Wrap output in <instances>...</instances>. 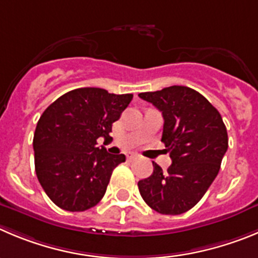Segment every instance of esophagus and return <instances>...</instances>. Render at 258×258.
<instances>
[{
  "label": "esophagus",
  "mask_w": 258,
  "mask_h": 258,
  "mask_svg": "<svg viewBox=\"0 0 258 258\" xmlns=\"http://www.w3.org/2000/svg\"><path fill=\"white\" fill-rule=\"evenodd\" d=\"M137 157H138V155H137V153H129V155L126 156V158L129 160V161H133V160H136Z\"/></svg>",
  "instance_id": "1"
}]
</instances>
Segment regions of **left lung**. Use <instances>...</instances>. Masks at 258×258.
I'll return each mask as SVG.
<instances>
[{
    "mask_svg": "<svg viewBox=\"0 0 258 258\" xmlns=\"http://www.w3.org/2000/svg\"><path fill=\"white\" fill-rule=\"evenodd\" d=\"M138 96L162 112L161 142L172 161L166 172L152 162V175L138 181L139 193L160 214H184L200 202L219 174L228 150L223 117L189 87L171 86Z\"/></svg>",
    "mask_w": 258,
    "mask_h": 258,
    "instance_id": "left-lung-1",
    "label": "left lung"
}]
</instances>
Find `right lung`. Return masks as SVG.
<instances>
[{
	"label": "right lung",
	"instance_id": "right-lung-1",
	"mask_svg": "<svg viewBox=\"0 0 258 258\" xmlns=\"http://www.w3.org/2000/svg\"><path fill=\"white\" fill-rule=\"evenodd\" d=\"M133 94L78 88L58 97L42 113L33 138L35 174L49 200L66 211H86L102 200L113 169L125 156L97 147L111 138Z\"/></svg>",
	"mask_w": 258,
	"mask_h": 258
}]
</instances>
